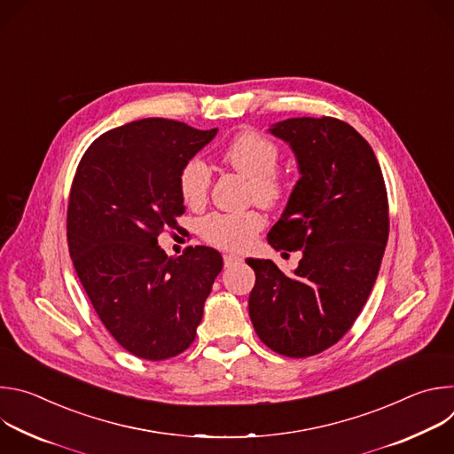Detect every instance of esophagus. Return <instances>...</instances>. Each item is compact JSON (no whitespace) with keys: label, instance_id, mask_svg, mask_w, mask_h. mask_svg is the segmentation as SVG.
Returning a JSON list of instances; mask_svg holds the SVG:
<instances>
[{"label":"esophagus","instance_id":"obj_1","mask_svg":"<svg viewBox=\"0 0 454 454\" xmlns=\"http://www.w3.org/2000/svg\"><path fill=\"white\" fill-rule=\"evenodd\" d=\"M223 258H224V266H226V268H228V266H231L233 262L242 261V258H240L239 254H233V253H226Z\"/></svg>","mask_w":454,"mask_h":454}]
</instances>
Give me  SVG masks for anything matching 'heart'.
I'll use <instances>...</instances> for the list:
<instances>
[{
  "instance_id": "1",
  "label": "heart",
  "mask_w": 454,
  "mask_h": 454,
  "mask_svg": "<svg viewBox=\"0 0 454 454\" xmlns=\"http://www.w3.org/2000/svg\"><path fill=\"white\" fill-rule=\"evenodd\" d=\"M223 160L233 170L251 181V200L275 207L286 198V181L277 172L280 163V149L275 142L254 131L237 135L223 151ZM212 174L208 165L193 158L186 161L179 172V192L183 201L200 208L208 198ZM264 217L258 212L244 214H210L200 224L201 237L221 249H242L251 244L253 237L264 228Z\"/></svg>"
}]
</instances>
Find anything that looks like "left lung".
I'll return each mask as SVG.
<instances>
[{
    "label": "left lung",
    "instance_id": "8db88e82",
    "mask_svg": "<svg viewBox=\"0 0 454 454\" xmlns=\"http://www.w3.org/2000/svg\"><path fill=\"white\" fill-rule=\"evenodd\" d=\"M270 133L287 142L301 177L268 233L275 249H301L293 277L273 261L247 258L254 271L249 317L271 350L309 357L338 343L375 284L390 231L377 158L338 118H287Z\"/></svg>",
    "mask_w": 454,
    "mask_h": 454
}]
</instances>
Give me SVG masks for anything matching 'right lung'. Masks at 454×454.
Wrapping results in <instances>:
<instances>
[{
  "instance_id": "right-lung-1",
  "label": "right lung",
  "mask_w": 454,
  "mask_h": 454,
  "mask_svg": "<svg viewBox=\"0 0 454 454\" xmlns=\"http://www.w3.org/2000/svg\"><path fill=\"white\" fill-rule=\"evenodd\" d=\"M215 135L144 118L98 137L77 167L67 226L72 261L104 327L137 357L161 361L192 345L223 270L214 247L190 246L174 258L158 246L184 212L183 165Z\"/></svg>"
}]
</instances>
